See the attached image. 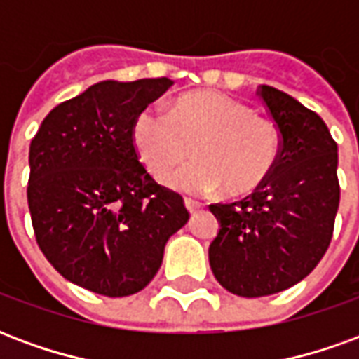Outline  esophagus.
<instances>
[{
    "label": "esophagus",
    "instance_id": "1",
    "mask_svg": "<svg viewBox=\"0 0 359 359\" xmlns=\"http://www.w3.org/2000/svg\"><path fill=\"white\" fill-rule=\"evenodd\" d=\"M184 205H187V210L190 211V215H194L196 211H198V208H200V203L194 202V200H187V202H184Z\"/></svg>",
    "mask_w": 359,
    "mask_h": 359
}]
</instances>
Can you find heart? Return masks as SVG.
<instances>
[{
    "mask_svg": "<svg viewBox=\"0 0 359 359\" xmlns=\"http://www.w3.org/2000/svg\"><path fill=\"white\" fill-rule=\"evenodd\" d=\"M140 161L165 180L192 156L198 163L177 172L171 187L190 198L225 187L229 194H248L269 177L283 151L280 126L257 117L248 105L226 95L190 94L172 111L144 109L133 126Z\"/></svg>",
    "mask_w": 359,
    "mask_h": 359,
    "instance_id": "heart-1",
    "label": "heart"
}]
</instances>
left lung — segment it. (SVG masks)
<instances>
[{"mask_svg":"<svg viewBox=\"0 0 359 359\" xmlns=\"http://www.w3.org/2000/svg\"><path fill=\"white\" fill-rule=\"evenodd\" d=\"M280 126L277 167L241 202L211 203L219 233L210 265L219 285L244 298L283 292L308 277L329 248L339 211V148L317 113L273 86H259Z\"/></svg>","mask_w":359,"mask_h":359,"instance_id":"obj_1","label":"left lung"}]
</instances>
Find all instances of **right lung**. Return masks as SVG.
I'll use <instances>...</instances> for the list:
<instances>
[{
  "label": "right lung",
  "mask_w": 359,
  "mask_h": 359,
  "mask_svg": "<svg viewBox=\"0 0 359 359\" xmlns=\"http://www.w3.org/2000/svg\"><path fill=\"white\" fill-rule=\"evenodd\" d=\"M169 79L97 82L48 113L30 142L28 210L36 242L74 285L109 298L140 292L187 225L182 196L138 161L136 117Z\"/></svg>",
  "instance_id": "obj_1"
}]
</instances>
